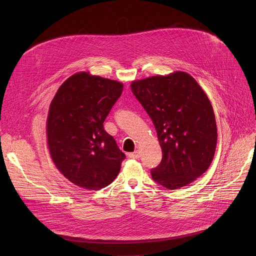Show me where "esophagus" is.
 Segmentation results:
<instances>
[{
  "instance_id": "esophagus-1",
  "label": "esophagus",
  "mask_w": 256,
  "mask_h": 256,
  "mask_svg": "<svg viewBox=\"0 0 256 256\" xmlns=\"http://www.w3.org/2000/svg\"><path fill=\"white\" fill-rule=\"evenodd\" d=\"M128 157L130 159H138L140 157V151H136L134 153H130L128 154Z\"/></svg>"
}]
</instances>
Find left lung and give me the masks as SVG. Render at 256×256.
<instances>
[{"mask_svg":"<svg viewBox=\"0 0 256 256\" xmlns=\"http://www.w3.org/2000/svg\"><path fill=\"white\" fill-rule=\"evenodd\" d=\"M130 88L151 118L162 149L152 178L168 190L192 184L210 167L216 146V118L206 94L180 70L134 81Z\"/></svg>","mask_w":256,"mask_h":256,"instance_id":"left-lung-1","label":"left lung"}]
</instances>
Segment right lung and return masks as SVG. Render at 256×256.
Listing matches in <instances>:
<instances>
[{
  "label": "right lung",
  "instance_id": "add662e5",
  "mask_svg": "<svg viewBox=\"0 0 256 256\" xmlns=\"http://www.w3.org/2000/svg\"><path fill=\"white\" fill-rule=\"evenodd\" d=\"M122 89L118 81L81 72L68 78L54 95L46 124L48 150L72 184L97 190L120 173L126 155L103 122Z\"/></svg>",
  "mask_w": 256,
  "mask_h": 256
}]
</instances>
